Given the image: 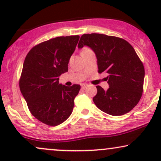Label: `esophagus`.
Here are the masks:
<instances>
[{
  "mask_svg": "<svg viewBox=\"0 0 161 161\" xmlns=\"http://www.w3.org/2000/svg\"><path fill=\"white\" fill-rule=\"evenodd\" d=\"M88 86V85H87V84H82L81 85V87H82V88H86Z\"/></svg>",
  "mask_w": 161,
  "mask_h": 161,
  "instance_id": "esophagus-1",
  "label": "esophagus"
}]
</instances>
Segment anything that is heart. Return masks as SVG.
<instances>
[{
  "label": "heart",
  "mask_w": 161,
  "mask_h": 161,
  "mask_svg": "<svg viewBox=\"0 0 161 161\" xmlns=\"http://www.w3.org/2000/svg\"><path fill=\"white\" fill-rule=\"evenodd\" d=\"M86 50H89V49H88V48H85V49H84V51H86Z\"/></svg>",
  "instance_id": "obj_1"
}]
</instances>
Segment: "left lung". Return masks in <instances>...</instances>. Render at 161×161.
Masks as SVG:
<instances>
[{
  "mask_svg": "<svg viewBox=\"0 0 161 161\" xmlns=\"http://www.w3.org/2000/svg\"><path fill=\"white\" fill-rule=\"evenodd\" d=\"M88 46L95 53L98 73L108 74L109 88L96 86L93 101L100 110L113 116L132 110L143 92L145 68L133 47L127 41L104 34H84L78 47Z\"/></svg>",
  "mask_w": 161,
  "mask_h": 161,
  "instance_id": "8db88e82",
  "label": "left lung"
}]
</instances>
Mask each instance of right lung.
Instances as JSON below:
<instances>
[{
    "label": "right lung",
    "mask_w": 161,
    "mask_h": 161,
    "mask_svg": "<svg viewBox=\"0 0 161 161\" xmlns=\"http://www.w3.org/2000/svg\"><path fill=\"white\" fill-rule=\"evenodd\" d=\"M79 36H60L42 42L25 57L19 79V88L29 111L37 119L55 126L73 112L80 85L59 84V76L68 71Z\"/></svg>",
    "instance_id": "1"
}]
</instances>
